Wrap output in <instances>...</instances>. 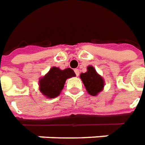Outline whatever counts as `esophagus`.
Instances as JSON below:
<instances>
[{
  "mask_svg": "<svg viewBox=\"0 0 145 145\" xmlns=\"http://www.w3.org/2000/svg\"><path fill=\"white\" fill-rule=\"evenodd\" d=\"M74 72L76 74L77 76H78L79 75V70L78 69H74Z\"/></svg>",
  "mask_w": 145,
  "mask_h": 145,
  "instance_id": "1",
  "label": "esophagus"
}]
</instances>
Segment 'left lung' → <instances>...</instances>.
Returning <instances> with one entry per match:
<instances>
[{"instance_id":"8db88e82","label":"left lung","mask_w":145,"mask_h":145,"mask_svg":"<svg viewBox=\"0 0 145 145\" xmlns=\"http://www.w3.org/2000/svg\"><path fill=\"white\" fill-rule=\"evenodd\" d=\"M80 78L87 92L92 96H96L104 88V79L100 74H97L96 70L92 66H89L87 67L86 72L82 73Z\"/></svg>"}]
</instances>
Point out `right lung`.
<instances>
[{
    "label": "right lung",
    "mask_w": 145,
    "mask_h": 145,
    "mask_svg": "<svg viewBox=\"0 0 145 145\" xmlns=\"http://www.w3.org/2000/svg\"><path fill=\"white\" fill-rule=\"evenodd\" d=\"M74 76L75 73L72 69L61 70L59 67H53L48 74L39 78V90L48 98H54L59 95L66 80Z\"/></svg>",
    "instance_id": "right-lung-1"
}]
</instances>
